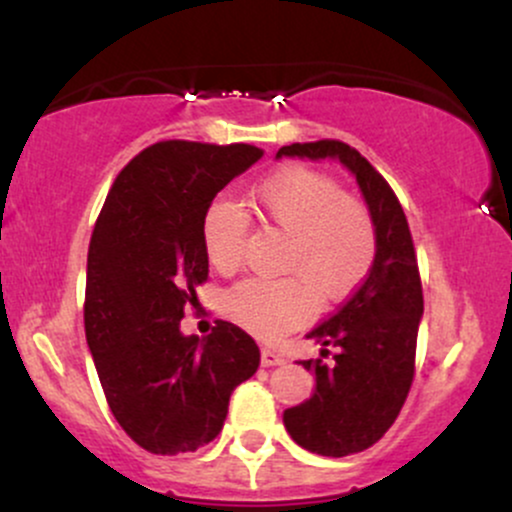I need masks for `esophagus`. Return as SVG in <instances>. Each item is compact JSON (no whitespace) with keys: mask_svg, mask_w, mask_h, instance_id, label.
Returning a JSON list of instances; mask_svg holds the SVG:
<instances>
[{"mask_svg":"<svg viewBox=\"0 0 512 512\" xmlns=\"http://www.w3.org/2000/svg\"><path fill=\"white\" fill-rule=\"evenodd\" d=\"M284 363H286L284 354H279V351H274V349H262V366L264 368L284 366Z\"/></svg>","mask_w":512,"mask_h":512,"instance_id":"obj_1","label":"esophagus"}]
</instances>
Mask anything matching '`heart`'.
Segmentation results:
<instances>
[{
    "instance_id": "1",
    "label": "heart",
    "mask_w": 512,
    "mask_h": 512,
    "mask_svg": "<svg viewBox=\"0 0 512 512\" xmlns=\"http://www.w3.org/2000/svg\"><path fill=\"white\" fill-rule=\"evenodd\" d=\"M260 214L289 233L286 279H245L223 298V313L260 339L305 325L315 315L317 293L339 301L361 286L375 262V223L361 199L344 195L330 175L310 168H284L255 190ZM250 221L231 199L219 197L202 219V243L219 272H236L245 255Z\"/></svg>"
}]
</instances>
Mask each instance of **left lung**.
Returning a JSON list of instances; mask_svg holds the SVG:
<instances>
[{
	"instance_id": "8db88e82",
	"label": "left lung",
	"mask_w": 512,
	"mask_h": 512,
	"mask_svg": "<svg viewBox=\"0 0 512 512\" xmlns=\"http://www.w3.org/2000/svg\"><path fill=\"white\" fill-rule=\"evenodd\" d=\"M337 158L354 175L375 223V262L363 284L308 339L337 346L332 363L303 361L315 373V392L284 411V426L298 445L325 457L370 448L395 424L414 380L416 334L424 315L419 264L402 204L370 163L337 139L281 146L276 158Z\"/></svg>"
}]
</instances>
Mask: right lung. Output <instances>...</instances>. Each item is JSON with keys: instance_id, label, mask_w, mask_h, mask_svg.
Wrapping results in <instances>:
<instances>
[{"instance_id": "right-lung-1", "label": "right lung", "mask_w": 512, "mask_h": 512, "mask_svg": "<svg viewBox=\"0 0 512 512\" xmlns=\"http://www.w3.org/2000/svg\"><path fill=\"white\" fill-rule=\"evenodd\" d=\"M264 151L170 139L120 170L93 228L86 342L117 424L154 455L195 452L221 433L228 399L255 375L260 349L233 322L180 332L209 276L204 211Z\"/></svg>"}]
</instances>
